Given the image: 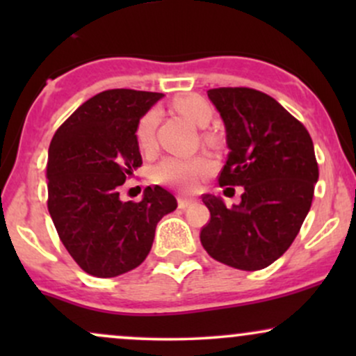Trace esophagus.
<instances>
[{"label":"esophagus","mask_w":356,"mask_h":356,"mask_svg":"<svg viewBox=\"0 0 356 356\" xmlns=\"http://www.w3.org/2000/svg\"><path fill=\"white\" fill-rule=\"evenodd\" d=\"M195 201L194 199H187V197H179L177 204H179V209H187V207L192 206Z\"/></svg>","instance_id":"34e87169"}]
</instances>
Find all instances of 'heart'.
Segmentation results:
<instances>
[{
  "label": "heart",
  "instance_id": "b5f03b06",
  "mask_svg": "<svg viewBox=\"0 0 356 356\" xmlns=\"http://www.w3.org/2000/svg\"><path fill=\"white\" fill-rule=\"evenodd\" d=\"M174 108L191 124L197 127L209 125L212 120V108L199 95H182L174 100ZM159 122L157 110H149L138 120L136 129L137 145L142 150L150 149L154 144L155 127ZM209 161L206 157H167L155 167L154 175L159 182L165 186H174L177 189L189 191L195 186L197 179L209 170Z\"/></svg>",
  "mask_w": 356,
  "mask_h": 356
}]
</instances>
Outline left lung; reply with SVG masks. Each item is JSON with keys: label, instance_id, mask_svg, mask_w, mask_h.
I'll list each match as a JSON object with an SVG mask.
<instances>
[{"label": "left lung", "instance_id": "obj_1", "mask_svg": "<svg viewBox=\"0 0 356 356\" xmlns=\"http://www.w3.org/2000/svg\"><path fill=\"white\" fill-rule=\"evenodd\" d=\"M229 149L220 186H241V202L204 194L211 220L201 231L207 254L227 266L256 271L275 263L309 212L318 164L308 130L273 97L252 88H212Z\"/></svg>", "mask_w": 356, "mask_h": 356}]
</instances>
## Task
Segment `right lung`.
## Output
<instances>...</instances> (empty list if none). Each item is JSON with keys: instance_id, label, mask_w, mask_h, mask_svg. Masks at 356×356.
Instances as JSON below:
<instances>
[{"instance_id": "1", "label": "right lung", "mask_w": 356, "mask_h": 356, "mask_svg": "<svg viewBox=\"0 0 356 356\" xmlns=\"http://www.w3.org/2000/svg\"><path fill=\"white\" fill-rule=\"evenodd\" d=\"M162 93L105 90L80 105L48 149V211L61 243L88 275L113 277L144 263L155 227L177 201L147 187L140 202L120 201L118 187L142 164L138 120Z\"/></svg>"}]
</instances>
